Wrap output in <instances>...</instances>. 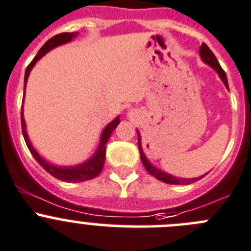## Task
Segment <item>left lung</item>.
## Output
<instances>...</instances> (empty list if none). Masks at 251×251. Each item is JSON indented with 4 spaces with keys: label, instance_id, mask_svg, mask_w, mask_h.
<instances>
[{
    "label": "left lung",
    "instance_id": "obj_1",
    "mask_svg": "<svg viewBox=\"0 0 251 251\" xmlns=\"http://www.w3.org/2000/svg\"><path fill=\"white\" fill-rule=\"evenodd\" d=\"M200 55H201V59L203 60V63H205V64L209 65L212 69H214L215 72L218 73L219 78L222 79V81H223L224 85H226V88L229 89L228 79H226V73H224V70L222 69L221 64H219V62L217 60L215 55L213 54V51L208 48L207 44H204V43L202 44V47H201V49H200ZM136 131H137V135H139V150H140V156H141V161H142V163H144V167L146 168V171L150 173V175L153 176L154 178H157L158 181H162L167 184H191V183H193V182L198 181V179L203 178V177L207 175V173H205V175L200 176V177H196V178H181V177H176V176L170 175V173H167V172H165V171L157 168L156 166L152 165V163L149 161V158L146 157V154H145L144 150H142L141 135H140L139 130H136Z\"/></svg>",
    "mask_w": 251,
    "mask_h": 251
}]
</instances>
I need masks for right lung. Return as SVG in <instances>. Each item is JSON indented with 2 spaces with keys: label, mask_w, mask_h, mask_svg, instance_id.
Returning a JSON list of instances; mask_svg holds the SVG:
<instances>
[{
  "label": "right lung",
  "mask_w": 251,
  "mask_h": 251,
  "mask_svg": "<svg viewBox=\"0 0 251 251\" xmlns=\"http://www.w3.org/2000/svg\"><path fill=\"white\" fill-rule=\"evenodd\" d=\"M78 32H74V33H60L58 36H54L53 38L49 39L41 49L37 53V55L34 57V59L30 62V64L28 65L27 69L25 73V85H27L28 76H29L30 70L33 69V67L36 65V63L41 59L42 57L48 53L51 49L57 48V47L63 46V44H67L69 42H72L73 39L78 37ZM21 121H22V132L23 137H25V141L27 144L28 149H29L30 153L36 158L37 162L44 168L48 173H50L53 177H55L57 179H60L63 182H73V183H76V182H84L89 181V179L95 178L100 172H101L102 167H104L105 163V150H106V144L109 141L110 136H111L112 131L116 128V126L120 124V116H116L111 123L107 124L106 126L102 130L101 135H100V141L98 145L97 150L93 153L90 158H88L84 162L79 163V165L74 166H58L54 163H50L49 161H47L46 158H43L41 154L38 153L36 149L33 147L32 142H30L29 136L27 133V125H25V116H23V105H22V112H21Z\"/></svg>",
  "instance_id": "1"
}]
</instances>
